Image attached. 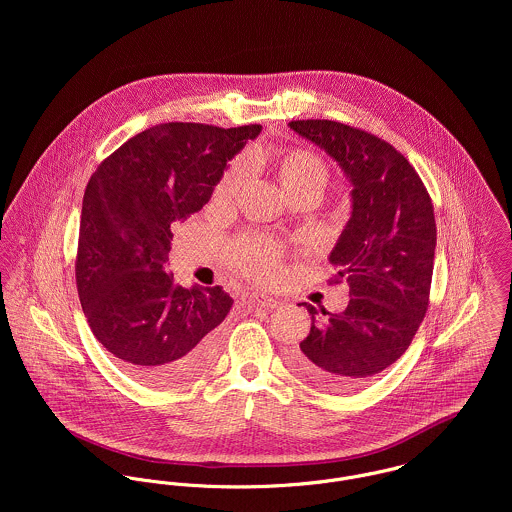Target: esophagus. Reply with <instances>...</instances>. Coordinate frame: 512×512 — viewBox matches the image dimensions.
I'll use <instances>...</instances> for the list:
<instances>
[{"label":"esophagus","instance_id":"34e87169","mask_svg":"<svg viewBox=\"0 0 512 512\" xmlns=\"http://www.w3.org/2000/svg\"><path fill=\"white\" fill-rule=\"evenodd\" d=\"M252 303H254L256 307H262V309H276V307L280 305V301L274 299V297L268 295V293H254V295H252Z\"/></svg>","mask_w":512,"mask_h":512}]
</instances>
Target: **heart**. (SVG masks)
Masks as SVG:
<instances>
[{
    "instance_id": "heart-1",
    "label": "heart",
    "mask_w": 512,
    "mask_h": 512,
    "mask_svg": "<svg viewBox=\"0 0 512 512\" xmlns=\"http://www.w3.org/2000/svg\"><path fill=\"white\" fill-rule=\"evenodd\" d=\"M248 177V165L244 161H238L230 165V169L222 175V179L215 189V199L219 203L232 201L240 187L244 185ZM278 177L282 187L293 193L305 185H325L327 181V167L325 163L307 149H293L286 153L280 161ZM228 264L254 280L270 282L274 280L282 270V252L276 242L268 238L258 236H244L230 244L228 248Z\"/></svg>"
}]
</instances>
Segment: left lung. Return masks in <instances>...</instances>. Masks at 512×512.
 <instances>
[{"mask_svg":"<svg viewBox=\"0 0 512 512\" xmlns=\"http://www.w3.org/2000/svg\"><path fill=\"white\" fill-rule=\"evenodd\" d=\"M290 128L337 159L353 183V213L329 256L351 301L325 323H315L313 305L299 303L313 321L290 365L319 388L347 392L396 363L426 317L434 205L410 161L378 136L333 120H292Z\"/></svg>","mask_w":512,"mask_h":512,"instance_id":"left-lung-1","label":"left lung"}]
</instances>
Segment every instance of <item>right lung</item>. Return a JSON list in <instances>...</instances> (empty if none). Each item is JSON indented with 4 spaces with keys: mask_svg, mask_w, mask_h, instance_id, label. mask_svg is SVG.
<instances>
[{
    "mask_svg": "<svg viewBox=\"0 0 512 512\" xmlns=\"http://www.w3.org/2000/svg\"><path fill=\"white\" fill-rule=\"evenodd\" d=\"M260 130L157 124L110 153L86 185L74 262L80 305L98 343L147 386L193 380L217 357L232 297L220 286H173L163 264L171 226L203 209L226 161Z\"/></svg>",
    "mask_w": 512,
    "mask_h": 512,
    "instance_id": "add662e5",
    "label": "right lung"
}]
</instances>
